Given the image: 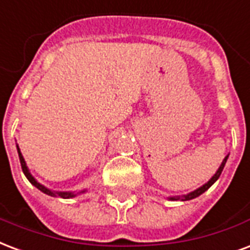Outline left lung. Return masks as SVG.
Segmentation results:
<instances>
[{
    "label": "left lung",
    "instance_id": "8db88e82",
    "mask_svg": "<svg viewBox=\"0 0 250 250\" xmlns=\"http://www.w3.org/2000/svg\"><path fill=\"white\" fill-rule=\"evenodd\" d=\"M227 159H228V155H227V157L223 159L220 167L217 168L216 174L212 176L211 179H209V181H208L206 185H203L202 187H199V188H196L195 191H192V192H189V194H187V195H183V196H171V198H168V199H170V200H179V199H181V200H191V199L198 198L199 195H202L203 192H206V191H207V189L209 188V187H211V186L217 181V179H219V176H220L221 171H223V168H224L225 163H227Z\"/></svg>",
    "mask_w": 250,
    "mask_h": 250
}]
</instances>
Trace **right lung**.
Masks as SVG:
<instances>
[{
    "label": "right lung",
    "instance_id": "add662e5",
    "mask_svg": "<svg viewBox=\"0 0 250 250\" xmlns=\"http://www.w3.org/2000/svg\"><path fill=\"white\" fill-rule=\"evenodd\" d=\"M17 150H18V157H20V162H21V167H22V171H23V174L26 175V178L29 179V182L31 183L33 186H35L37 188L41 189L42 192H44L46 195H50V196H58V198H63V199H69V198H74V196H76V194H74V192H62V191H51L50 188H47V187H44L43 185H41L39 182H37V179L34 178L33 175H31V172L29 171V168H27V166H26V162L25 159H23V155H22V153H21L20 147H18V145H17ZM82 192H85V189L84 191H82ZM78 194H80V192H78Z\"/></svg>",
    "mask_w": 250,
    "mask_h": 250
}]
</instances>
